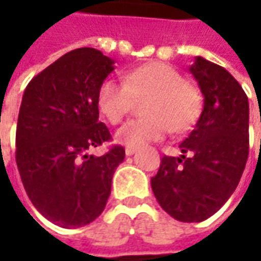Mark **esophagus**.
I'll list each match as a JSON object with an SVG mask.
<instances>
[{"instance_id": "esophagus-1", "label": "esophagus", "mask_w": 261, "mask_h": 261, "mask_svg": "<svg viewBox=\"0 0 261 261\" xmlns=\"http://www.w3.org/2000/svg\"><path fill=\"white\" fill-rule=\"evenodd\" d=\"M135 152H136L135 146H126V148H125L126 155H132V154H135Z\"/></svg>"}]
</instances>
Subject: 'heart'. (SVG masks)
I'll return each instance as SVG.
<instances>
[{
    "label": "heart",
    "mask_w": 261,
    "mask_h": 261,
    "mask_svg": "<svg viewBox=\"0 0 261 261\" xmlns=\"http://www.w3.org/2000/svg\"><path fill=\"white\" fill-rule=\"evenodd\" d=\"M146 117L129 120L117 132V141L139 146L160 141L171 132H186L197 120L200 95L173 66L154 62L125 74L122 80H106L98 88V107L110 123H120L136 100H146Z\"/></svg>",
    "instance_id": "1"
}]
</instances>
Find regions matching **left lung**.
I'll use <instances>...</instances> for the list:
<instances>
[{
  "label": "left lung",
  "mask_w": 261,
  "mask_h": 261,
  "mask_svg": "<svg viewBox=\"0 0 261 261\" xmlns=\"http://www.w3.org/2000/svg\"><path fill=\"white\" fill-rule=\"evenodd\" d=\"M189 71L203 94V110L180 144L181 155L163 156L151 187L168 215L202 222L240 183L248 158L250 109L243 87L225 68L196 56Z\"/></svg>",
  "instance_id": "left-lung-1"
}]
</instances>
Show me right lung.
Here are the masks:
<instances>
[{"mask_svg": "<svg viewBox=\"0 0 261 261\" xmlns=\"http://www.w3.org/2000/svg\"><path fill=\"white\" fill-rule=\"evenodd\" d=\"M115 61L93 47L61 56L25 87L15 132V161L25 193L56 225L78 228L105 209L123 146L101 156L88 149L110 141L98 122V88Z\"/></svg>", "mask_w": 261, "mask_h": 261, "instance_id": "add662e5", "label": "right lung"}]
</instances>
